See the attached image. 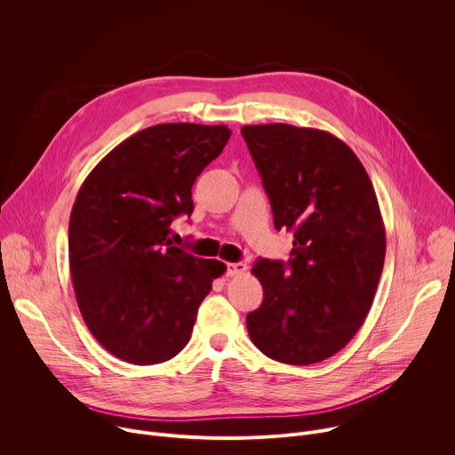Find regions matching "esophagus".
<instances>
[{
	"label": "esophagus",
	"instance_id": "1",
	"mask_svg": "<svg viewBox=\"0 0 455 455\" xmlns=\"http://www.w3.org/2000/svg\"><path fill=\"white\" fill-rule=\"evenodd\" d=\"M246 274V265L244 263H228L227 265V275L228 277H237Z\"/></svg>",
	"mask_w": 455,
	"mask_h": 455
}]
</instances>
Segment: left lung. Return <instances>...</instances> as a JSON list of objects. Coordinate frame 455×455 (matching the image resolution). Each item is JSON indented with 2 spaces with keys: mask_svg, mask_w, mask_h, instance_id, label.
Listing matches in <instances>:
<instances>
[{
  "mask_svg": "<svg viewBox=\"0 0 455 455\" xmlns=\"http://www.w3.org/2000/svg\"><path fill=\"white\" fill-rule=\"evenodd\" d=\"M277 230L293 232L290 261L251 268L265 299L246 315L255 347L309 365L339 353L363 323L383 270L385 228L372 183L342 140L290 124L243 125Z\"/></svg>",
  "mask_w": 455,
  "mask_h": 455,
  "instance_id": "left-lung-1",
  "label": "left lung"
}]
</instances>
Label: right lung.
I'll return each mask as SVG.
<instances>
[{
    "label": "right lung",
    "mask_w": 455,
    "mask_h": 455,
    "mask_svg": "<svg viewBox=\"0 0 455 455\" xmlns=\"http://www.w3.org/2000/svg\"><path fill=\"white\" fill-rule=\"evenodd\" d=\"M227 125L158 124L125 139L84 180L68 227L81 315L113 356L153 365L188 342L202 300L227 267L171 241L194 211L192 185L216 160Z\"/></svg>",
    "instance_id": "obj_1"
}]
</instances>
